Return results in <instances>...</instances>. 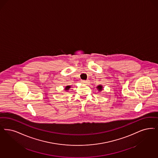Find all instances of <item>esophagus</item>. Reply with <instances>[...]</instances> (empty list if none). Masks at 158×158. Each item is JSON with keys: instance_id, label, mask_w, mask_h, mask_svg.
<instances>
[{"instance_id": "1", "label": "esophagus", "mask_w": 158, "mask_h": 158, "mask_svg": "<svg viewBox=\"0 0 158 158\" xmlns=\"http://www.w3.org/2000/svg\"><path fill=\"white\" fill-rule=\"evenodd\" d=\"M88 81H85V80H82V83H87Z\"/></svg>"}]
</instances>
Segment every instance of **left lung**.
<instances>
[{"label":"left lung","instance_id":"1","mask_svg":"<svg viewBox=\"0 0 158 158\" xmlns=\"http://www.w3.org/2000/svg\"><path fill=\"white\" fill-rule=\"evenodd\" d=\"M98 90H102V86H101V85H100V86H98Z\"/></svg>","mask_w":158,"mask_h":158}]
</instances>
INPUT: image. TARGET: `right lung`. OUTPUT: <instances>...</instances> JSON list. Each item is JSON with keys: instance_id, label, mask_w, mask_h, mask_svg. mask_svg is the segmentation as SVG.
<instances>
[{"instance_id": "right-lung-1", "label": "right lung", "mask_w": 158, "mask_h": 158, "mask_svg": "<svg viewBox=\"0 0 158 158\" xmlns=\"http://www.w3.org/2000/svg\"><path fill=\"white\" fill-rule=\"evenodd\" d=\"M70 86H66L65 88V90H69V89L70 88Z\"/></svg>"}]
</instances>
